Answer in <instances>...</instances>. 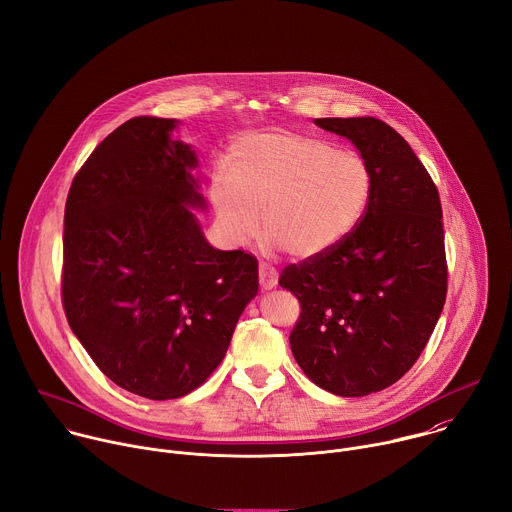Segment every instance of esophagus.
<instances>
[{
  "label": "esophagus",
  "instance_id": "obj_1",
  "mask_svg": "<svg viewBox=\"0 0 512 512\" xmlns=\"http://www.w3.org/2000/svg\"><path fill=\"white\" fill-rule=\"evenodd\" d=\"M258 280H260V286H262V290H272L276 284H278V272H276V268H272V266H268V264H260V268H258Z\"/></svg>",
  "mask_w": 512,
  "mask_h": 512
}]
</instances>
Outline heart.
I'll list each match as a JSON object with an SVG mask.
<instances>
[{
  "mask_svg": "<svg viewBox=\"0 0 512 512\" xmlns=\"http://www.w3.org/2000/svg\"><path fill=\"white\" fill-rule=\"evenodd\" d=\"M371 189V169L361 155L319 139L262 133L234 145L230 177H214L212 201L232 242L252 238L262 216L268 250L311 260L357 228Z\"/></svg>",
  "mask_w": 512,
  "mask_h": 512,
  "instance_id": "1",
  "label": "heart"
}]
</instances>
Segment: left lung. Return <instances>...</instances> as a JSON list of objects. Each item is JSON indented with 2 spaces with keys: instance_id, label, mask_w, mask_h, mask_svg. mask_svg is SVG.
Masks as SVG:
<instances>
[{
  "instance_id": "1",
  "label": "left lung",
  "mask_w": 512,
  "mask_h": 512,
  "mask_svg": "<svg viewBox=\"0 0 512 512\" xmlns=\"http://www.w3.org/2000/svg\"><path fill=\"white\" fill-rule=\"evenodd\" d=\"M315 123L359 149L371 169V199L339 246L286 266L278 284L300 302L290 349L304 375L335 395L363 397L412 369L442 315V203L422 161L387 123Z\"/></svg>"
}]
</instances>
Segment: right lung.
<instances>
[{
    "label": "right lung",
    "mask_w": 512,
    "mask_h": 512,
    "mask_svg": "<svg viewBox=\"0 0 512 512\" xmlns=\"http://www.w3.org/2000/svg\"><path fill=\"white\" fill-rule=\"evenodd\" d=\"M175 119L135 117L76 173L64 210L62 304L96 367L147 399H177L222 363L258 292V262L216 250L197 157Z\"/></svg>",
    "instance_id": "obj_1"
}]
</instances>
